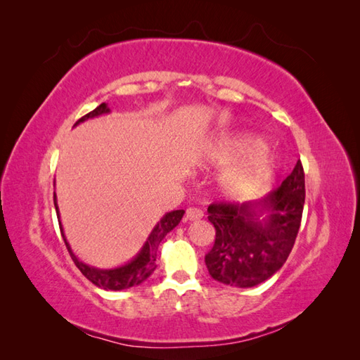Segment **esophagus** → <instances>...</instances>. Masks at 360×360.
Wrapping results in <instances>:
<instances>
[{"label": "esophagus", "instance_id": "1", "mask_svg": "<svg viewBox=\"0 0 360 360\" xmlns=\"http://www.w3.org/2000/svg\"><path fill=\"white\" fill-rule=\"evenodd\" d=\"M202 210L201 209H196V207H188L187 210H186V221H196V219H200V218H202Z\"/></svg>", "mask_w": 360, "mask_h": 360}]
</instances>
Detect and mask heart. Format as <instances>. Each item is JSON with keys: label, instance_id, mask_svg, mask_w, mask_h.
I'll list each match as a JSON object with an SVG mask.
<instances>
[{"label": "heart", "instance_id": "1", "mask_svg": "<svg viewBox=\"0 0 360 360\" xmlns=\"http://www.w3.org/2000/svg\"><path fill=\"white\" fill-rule=\"evenodd\" d=\"M266 142L252 133H231L217 137L204 150V164L231 167L219 178V192L227 200L243 201L262 187L272 170V159L264 155ZM243 164L241 165L240 162Z\"/></svg>", "mask_w": 360, "mask_h": 360}]
</instances>
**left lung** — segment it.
<instances>
[{
	"label": "left lung",
	"mask_w": 360,
	"mask_h": 360,
	"mask_svg": "<svg viewBox=\"0 0 360 360\" xmlns=\"http://www.w3.org/2000/svg\"><path fill=\"white\" fill-rule=\"evenodd\" d=\"M304 204V173L298 160L292 173L263 200L209 205L217 231L205 255L213 280L235 288H252L271 278L294 248Z\"/></svg>",
	"instance_id": "left-lung-1"
}]
</instances>
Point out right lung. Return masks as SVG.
I'll return each mask as SVG.
<instances>
[{
	"label": "right lung",
	"mask_w": 360,
	"mask_h": 360,
	"mask_svg": "<svg viewBox=\"0 0 360 360\" xmlns=\"http://www.w3.org/2000/svg\"><path fill=\"white\" fill-rule=\"evenodd\" d=\"M110 111L111 110L108 108V105L101 103L96 110L88 112L86 116H83L82 119L75 122L74 127H77L79 124H82V122H85L88 119H94V117L102 116V114H108ZM53 205H56V210H57L60 231H62V236H63L68 250H70L72 262L91 283H94L97 288H102L106 290L128 289V288L141 285V283L147 280L153 274V271L156 269V250H158V246L160 244V241L165 238V235L168 232H172L173 229L179 224V221L182 219V217H184V213H186L184 210H173V212L165 213V215L160 218V221H158V224L153 227V231L148 235L147 241L143 243V246L139 250V254H137L131 259V262H128V263L117 266V267H112V269H98V267L89 266L86 263L80 262L77 255L74 254L71 246H70V243H68L66 236L63 233L62 223H60V212H58L56 195H53Z\"/></svg>",
	"instance_id": "add662e5"
}]
</instances>
